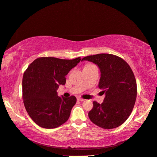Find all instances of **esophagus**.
Listing matches in <instances>:
<instances>
[{
  "label": "esophagus",
  "instance_id": "esophagus-1",
  "mask_svg": "<svg viewBox=\"0 0 157 157\" xmlns=\"http://www.w3.org/2000/svg\"><path fill=\"white\" fill-rule=\"evenodd\" d=\"M77 99L78 100V101H83L84 100H85L84 99H82V98H78Z\"/></svg>",
  "mask_w": 157,
  "mask_h": 157
}]
</instances>
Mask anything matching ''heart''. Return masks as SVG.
I'll return each mask as SVG.
<instances>
[{"instance_id": "obj_1", "label": "heart", "mask_w": 157, "mask_h": 157, "mask_svg": "<svg viewBox=\"0 0 157 157\" xmlns=\"http://www.w3.org/2000/svg\"><path fill=\"white\" fill-rule=\"evenodd\" d=\"M90 65H92V64H87V65H86V66H90Z\"/></svg>"}]
</instances>
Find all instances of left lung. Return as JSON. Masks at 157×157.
I'll return each instance as SVG.
<instances>
[{
  "instance_id": "left-lung-1",
  "label": "left lung",
  "mask_w": 157,
  "mask_h": 157,
  "mask_svg": "<svg viewBox=\"0 0 157 157\" xmlns=\"http://www.w3.org/2000/svg\"><path fill=\"white\" fill-rule=\"evenodd\" d=\"M97 64L101 71L99 89L105 97L101 104L94 101L89 118L106 129L116 128L129 117L136 101V82L129 65L123 59L109 54H98L82 58Z\"/></svg>"
}]
</instances>
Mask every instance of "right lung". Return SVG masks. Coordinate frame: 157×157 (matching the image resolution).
<instances>
[{
	"mask_svg": "<svg viewBox=\"0 0 157 157\" xmlns=\"http://www.w3.org/2000/svg\"><path fill=\"white\" fill-rule=\"evenodd\" d=\"M80 57L63 59L54 57L36 59L22 79L24 105L30 118L45 128L58 127L69 119L76 98L59 97V85H65L66 75L80 62Z\"/></svg>",
	"mask_w": 157,
	"mask_h": 157,
	"instance_id": "add662e5",
	"label": "right lung"
}]
</instances>
